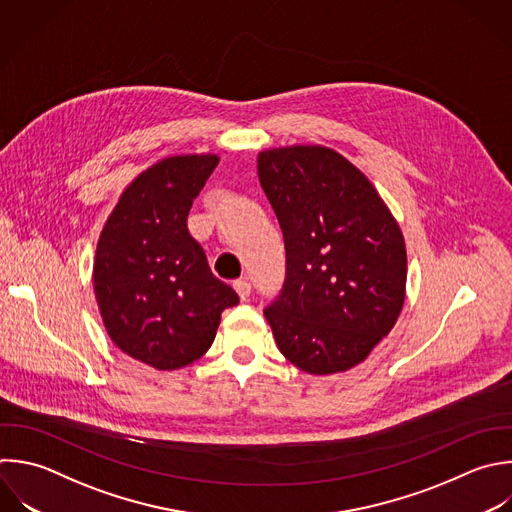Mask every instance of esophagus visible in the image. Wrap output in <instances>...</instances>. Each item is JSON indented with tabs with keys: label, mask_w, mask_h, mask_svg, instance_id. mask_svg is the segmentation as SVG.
I'll use <instances>...</instances> for the list:
<instances>
[{
	"label": "esophagus",
	"mask_w": 512,
	"mask_h": 512,
	"mask_svg": "<svg viewBox=\"0 0 512 512\" xmlns=\"http://www.w3.org/2000/svg\"><path fill=\"white\" fill-rule=\"evenodd\" d=\"M234 290L238 292L240 300H248V298H250V290H252V286H250V282H248L246 278H240V280H236V282H234Z\"/></svg>",
	"instance_id": "obj_1"
}]
</instances>
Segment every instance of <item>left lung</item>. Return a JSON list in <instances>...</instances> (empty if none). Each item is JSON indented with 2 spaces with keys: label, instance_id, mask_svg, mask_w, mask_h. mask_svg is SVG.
I'll return each mask as SVG.
<instances>
[{
  "label": "left lung",
  "instance_id": "8db88e82",
  "mask_svg": "<svg viewBox=\"0 0 512 512\" xmlns=\"http://www.w3.org/2000/svg\"><path fill=\"white\" fill-rule=\"evenodd\" d=\"M258 178L286 248L282 292L264 310L274 340L308 374L346 372L402 312V230L372 182L332 148L264 150Z\"/></svg>",
  "mask_w": 512,
  "mask_h": 512
}]
</instances>
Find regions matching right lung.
<instances>
[{
	"label": "right lung",
	"instance_id": "obj_1",
	"mask_svg": "<svg viewBox=\"0 0 512 512\" xmlns=\"http://www.w3.org/2000/svg\"><path fill=\"white\" fill-rule=\"evenodd\" d=\"M216 154L168 156L122 192L94 258L104 328L128 356L156 370L202 358L238 294L218 280L186 220L218 166Z\"/></svg>",
	"mask_w": 512,
	"mask_h": 512
}]
</instances>
